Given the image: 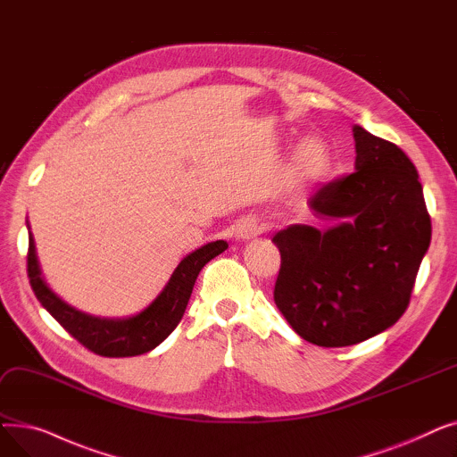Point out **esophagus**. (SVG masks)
<instances>
[{"label":"esophagus","mask_w":457,"mask_h":457,"mask_svg":"<svg viewBox=\"0 0 457 457\" xmlns=\"http://www.w3.org/2000/svg\"><path fill=\"white\" fill-rule=\"evenodd\" d=\"M265 229H267V224L262 220L255 219V216H245V219L238 220L235 226V237L241 238V241H246V238H253Z\"/></svg>","instance_id":"esophagus-1"}]
</instances>
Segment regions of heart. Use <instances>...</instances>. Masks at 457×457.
Masks as SVG:
<instances>
[{
  "mask_svg": "<svg viewBox=\"0 0 457 457\" xmlns=\"http://www.w3.org/2000/svg\"><path fill=\"white\" fill-rule=\"evenodd\" d=\"M295 170L305 181H320L331 170V152L322 137H307L295 154Z\"/></svg>",
  "mask_w": 457,
  "mask_h": 457,
  "instance_id": "b5f03b06",
  "label": "heart"
}]
</instances>
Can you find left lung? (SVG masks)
I'll return each instance as SVG.
<instances>
[{"instance_id": "1", "label": "left lung", "mask_w": 457, "mask_h": 457, "mask_svg": "<svg viewBox=\"0 0 457 457\" xmlns=\"http://www.w3.org/2000/svg\"><path fill=\"white\" fill-rule=\"evenodd\" d=\"M355 170L309 198L320 231L274 235L281 267L274 302L302 339L339 348L391 328L410 305L431 241L417 168L396 144L353 126Z\"/></svg>"}]
</instances>
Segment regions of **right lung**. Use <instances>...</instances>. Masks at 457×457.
<instances>
[{
  "instance_id": "right-lung-1",
  "label": "right lung",
  "mask_w": 457,
  "mask_h": 457,
  "mask_svg": "<svg viewBox=\"0 0 457 457\" xmlns=\"http://www.w3.org/2000/svg\"><path fill=\"white\" fill-rule=\"evenodd\" d=\"M228 248L226 241L209 243L188 253L168 279L162 293L142 311L129 319H100L81 313L62 302L40 276L35 241L29 231L28 276L31 289L42 307L50 313L76 341L90 352L104 357H131L159 346L179 324L192 287L207 262Z\"/></svg>"
}]
</instances>
